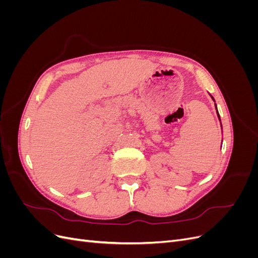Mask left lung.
<instances>
[{
	"label": "left lung",
	"instance_id": "obj_1",
	"mask_svg": "<svg viewBox=\"0 0 258 258\" xmlns=\"http://www.w3.org/2000/svg\"><path fill=\"white\" fill-rule=\"evenodd\" d=\"M211 98H212L213 99V97L212 96H211ZM214 100V99H213ZM215 108H216V111H217V107H216V104H215ZM217 116H218V118H220V114H218V112H217ZM220 120H221V118H220Z\"/></svg>",
	"mask_w": 258,
	"mask_h": 258
}]
</instances>
